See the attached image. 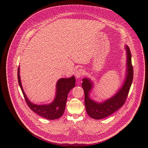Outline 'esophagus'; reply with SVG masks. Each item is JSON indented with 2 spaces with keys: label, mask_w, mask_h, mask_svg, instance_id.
Listing matches in <instances>:
<instances>
[{
  "label": "esophagus",
  "mask_w": 148,
  "mask_h": 148,
  "mask_svg": "<svg viewBox=\"0 0 148 148\" xmlns=\"http://www.w3.org/2000/svg\"><path fill=\"white\" fill-rule=\"evenodd\" d=\"M84 75V71L82 69H78L76 73H75V77L77 78H79L81 77H82L83 75Z\"/></svg>",
  "instance_id": "1"
}]
</instances>
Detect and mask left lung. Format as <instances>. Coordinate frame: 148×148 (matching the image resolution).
Returning <instances> with one entry per match:
<instances>
[{
  "label": "left lung",
  "instance_id": "8db88e82",
  "mask_svg": "<svg viewBox=\"0 0 148 148\" xmlns=\"http://www.w3.org/2000/svg\"><path fill=\"white\" fill-rule=\"evenodd\" d=\"M126 74L122 87L111 98L103 102H97L90 98L89 93L93 87V82L88 78L82 79V87L85 95V107L88 115L95 119L106 118L119 110L125 103L127 98L134 77V70L132 65L131 53L129 47L126 46Z\"/></svg>",
  "mask_w": 148,
  "mask_h": 148
}]
</instances>
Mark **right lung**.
<instances>
[{"instance_id": "right-lung-1", "label": "right lung", "mask_w": 148, "mask_h": 148, "mask_svg": "<svg viewBox=\"0 0 148 148\" xmlns=\"http://www.w3.org/2000/svg\"><path fill=\"white\" fill-rule=\"evenodd\" d=\"M19 73L20 67H18L17 70L18 82L29 108L35 113L47 119L54 120L61 117L65 110L68 94L75 86V77L59 79L57 82L56 97L54 101L50 104L37 105L30 102L25 94L21 83Z\"/></svg>"}]
</instances>
